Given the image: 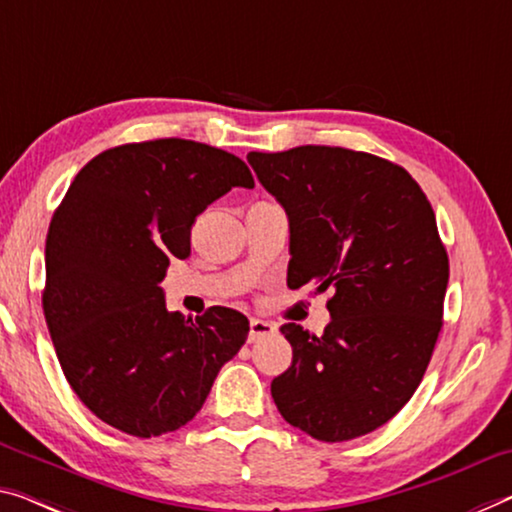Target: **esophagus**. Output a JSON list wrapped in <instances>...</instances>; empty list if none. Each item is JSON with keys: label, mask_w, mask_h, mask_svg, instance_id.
Wrapping results in <instances>:
<instances>
[{"label": "esophagus", "mask_w": 512, "mask_h": 512, "mask_svg": "<svg viewBox=\"0 0 512 512\" xmlns=\"http://www.w3.org/2000/svg\"><path fill=\"white\" fill-rule=\"evenodd\" d=\"M277 334V325L274 322H267L261 318H251L249 322V343L263 341V338H270Z\"/></svg>", "instance_id": "obj_1"}]
</instances>
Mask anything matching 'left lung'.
<instances>
[{
    "mask_svg": "<svg viewBox=\"0 0 512 512\" xmlns=\"http://www.w3.org/2000/svg\"><path fill=\"white\" fill-rule=\"evenodd\" d=\"M290 222L288 288L332 290L322 336L288 322L293 364L272 380L290 426L348 442L393 419L423 380L444 316L448 256L419 183L338 146L249 153Z\"/></svg>",
    "mask_w": 512,
    "mask_h": 512,
    "instance_id": "8db88e82",
    "label": "left lung"
}]
</instances>
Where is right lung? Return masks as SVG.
Returning <instances> with one entry per match:
<instances>
[{
    "label": "right lung",
    "mask_w": 512,
    "mask_h": 512,
    "mask_svg": "<svg viewBox=\"0 0 512 512\" xmlns=\"http://www.w3.org/2000/svg\"><path fill=\"white\" fill-rule=\"evenodd\" d=\"M254 187L240 157L190 139L123 144L86 164L45 240L43 313L61 371L89 410L132 437L192 421L249 334L240 311H167L160 283L190 256L196 217Z\"/></svg>",
    "instance_id": "1"
}]
</instances>
